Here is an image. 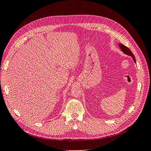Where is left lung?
Segmentation results:
<instances>
[{
    "instance_id": "left-lung-1",
    "label": "left lung",
    "mask_w": 151,
    "mask_h": 151,
    "mask_svg": "<svg viewBox=\"0 0 151 151\" xmlns=\"http://www.w3.org/2000/svg\"><path fill=\"white\" fill-rule=\"evenodd\" d=\"M119 46L120 48L121 49L122 51L125 54H126V55H129V56H131V57H132V58L134 61V62L136 63V59H135L134 56V55L132 54V52L130 50V49H129V48H128V47H126L125 45H124L121 44V43L119 44Z\"/></svg>"
}]
</instances>
